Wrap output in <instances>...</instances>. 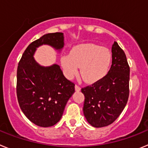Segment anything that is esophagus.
Returning <instances> with one entry per match:
<instances>
[{"instance_id":"obj_1","label":"esophagus","mask_w":148,"mask_h":148,"mask_svg":"<svg viewBox=\"0 0 148 148\" xmlns=\"http://www.w3.org/2000/svg\"><path fill=\"white\" fill-rule=\"evenodd\" d=\"M75 90H76V91H80V90H81V87H79V86H78V85H77V84H75Z\"/></svg>"}]
</instances>
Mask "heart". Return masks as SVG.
Returning <instances> with one entry per match:
<instances>
[{
	"mask_svg": "<svg viewBox=\"0 0 148 148\" xmlns=\"http://www.w3.org/2000/svg\"><path fill=\"white\" fill-rule=\"evenodd\" d=\"M61 63L68 78L76 75L80 67L83 80L92 84L108 74L112 63V54L108 49L96 44H81L73 48L70 55H63Z\"/></svg>",
	"mask_w": 148,
	"mask_h": 148,
	"instance_id": "heart-1",
	"label": "heart"
}]
</instances>
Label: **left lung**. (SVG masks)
Wrapping results in <instances>:
<instances>
[{"instance_id":"obj_1","label":"left lung","mask_w":148,"mask_h":148,"mask_svg":"<svg viewBox=\"0 0 148 148\" xmlns=\"http://www.w3.org/2000/svg\"><path fill=\"white\" fill-rule=\"evenodd\" d=\"M130 66L123 49L114 41L112 65L108 74L99 82L82 89L84 95V115L95 127L111 125L126 106L129 97Z\"/></svg>"}]
</instances>
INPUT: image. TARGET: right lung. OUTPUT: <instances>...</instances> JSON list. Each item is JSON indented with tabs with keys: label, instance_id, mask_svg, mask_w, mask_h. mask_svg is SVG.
<instances>
[{
	"label": "right lung",
	"instance_id": "1",
	"mask_svg": "<svg viewBox=\"0 0 148 148\" xmlns=\"http://www.w3.org/2000/svg\"><path fill=\"white\" fill-rule=\"evenodd\" d=\"M47 44L56 49L64 47L62 32L48 33L25 49L17 70V97L22 112L38 126L47 127L60 121L75 84L65 78L58 64L39 65L33 56L38 47Z\"/></svg>",
	"mask_w": 148,
	"mask_h": 148
}]
</instances>
